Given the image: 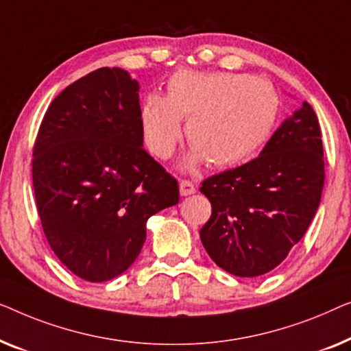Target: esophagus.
Segmentation results:
<instances>
[{"label":"esophagus","instance_id":"esophagus-1","mask_svg":"<svg viewBox=\"0 0 351 351\" xmlns=\"http://www.w3.org/2000/svg\"><path fill=\"white\" fill-rule=\"evenodd\" d=\"M180 194L184 197L195 194V186L191 181H180Z\"/></svg>","mask_w":351,"mask_h":351}]
</instances>
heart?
<instances>
[{"mask_svg": "<svg viewBox=\"0 0 351 351\" xmlns=\"http://www.w3.org/2000/svg\"><path fill=\"white\" fill-rule=\"evenodd\" d=\"M278 116V95L265 79L234 73L180 71L167 84V97L151 93L141 106L146 147L169 159L187 122L192 149L186 167L239 165L261 149Z\"/></svg>", "mask_w": 351, "mask_h": 351, "instance_id": "1", "label": "heart"}]
</instances>
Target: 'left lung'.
Wrapping results in <instances>:
<instances>
[{
    "label": "left lung",
    "mask_w": 351,
    "mask_h": 351,
    "mask_svg": "<svg viewBox=\"0 0 351 351\" xmlns=\"http://www.w3.org/2000/svg\"><path fill=\"white\" fill-rule=\"evenodd\" d=\"M324 184L318 119L307 101L248 164L202 182L211 216L200 240L216 265L261 276L283 263L317 213Z\"/></svg>",
    "instance_id": "1"
}]
</instances>
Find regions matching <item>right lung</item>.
Masks as SVG:
<instances>
[{"label": "right lung", "instance_id": "obj_1", "mask_svg": "<svg viewBox=\"0 0 351 351\" xmlns=\"http://www.w3.org/2000/svg\"><path fill=\"white\" fill-rule=\"evenodd\" d=\"M140 84L100 68L51 103L33 149L38 213L53 253L79 278L101 283L140 254L152 215L180 187L143 149Z\"/></svg>", "mask_w": 351, "mask_h": 351}]
</instances>
